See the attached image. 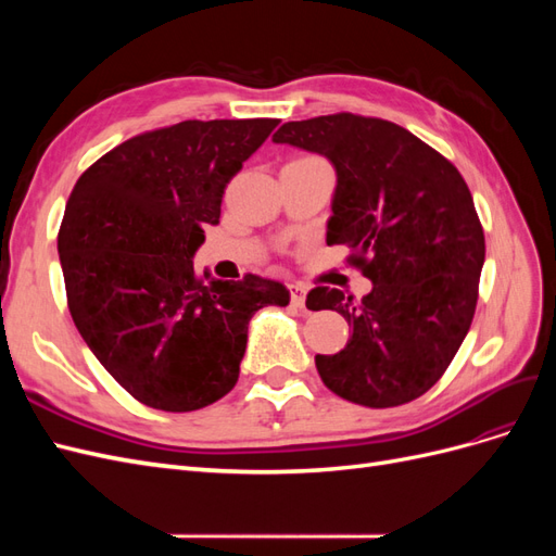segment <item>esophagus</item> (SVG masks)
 Returning <instances> with one entry per match:
<instances>
[{
	"label": "esophagus",
	"instance_id": "esophagus-1",
	"mask_svg": "<svg viewBox=\"0 0 556 556\" xmlns=\"http://www.w3.org/2000/svg\"><path fill=\"white\" fill-rule=\"evenodd\" d=\"M290 290H292V306L304 308L306 306V288H304V285L294 282V285H290Z\"/></svg>",
	"mask_w": 556,
	"mask_h": 556
}]
</instances>
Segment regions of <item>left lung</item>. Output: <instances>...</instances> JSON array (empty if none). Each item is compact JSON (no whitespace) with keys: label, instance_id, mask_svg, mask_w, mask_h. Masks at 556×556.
I'll use <instances>...</instances> for the list:
<instances>
[{"label":"left lung","instance_id":"obj_1","mask_svg":"<svg viewBox=\"0 0 556 556\" xmlns=\"http://www.w3.org/2000/svg\"><path fill=\"white\" fill-rule=\"evenodd\" d=\"M274 143L333 164L327 245H348L374 282L362 301L311 290V311H336L352 327L341 352L315 355L319 378L368 408L422 396L457 355L478 304L484 233L468 185L431 146L380 117L285 123Z\"/></svg>","mask_w":556,"mask_h":556}]
</instances>
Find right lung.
Segmentation results:
<instances>
[{
    "label": "right lung",
    "instance_id": "add662e5",
    "mask_svg": "<svg viewBox=\"0 0 556 556\" xmlns=\"http://www.w3.org/2000/svg\"><path fill=\"white\" fill-rule=\"evenodd\" d=\"M278 121H185L139 134L78 178L58 237L70 313L106 371L146 406L190 413L239 380L248 323L288 306L278 280L197 276L227 182Z\"/></svg>",
    "mask_w": 556,
    "mask_h": 556
}]
</instances>
